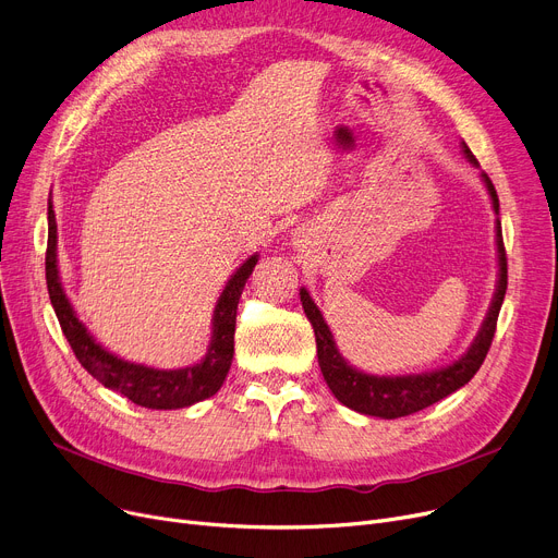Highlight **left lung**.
<instances>
[{"instance_id":"obj_1","label":"left lung","mask_w":558,"mask_h":558,"mask_svg":"<svg viewBox=\"0 0 558 558\" xmlns=\"http://www.w3.org/2000/svg\"><path fill=\"white\" fill-rule=\"evenodd\" d=\"M463 156L473 167H480L477 158L465 144H463ZM482 181L493 201L495 215H500V201H497V192L484 171H482ZM495 242H497V264H500V274H497V287H495V294H493L484 324L475 341L471 343V348H468L457 362L429 373L368 375L353 368L337 350L335 337L326 324L324 314H320V310L312 301L310 291L305 287L301 289V303L316 337V355H318L320 373H324V379L328 383L330 391L341 404L353 409V412L375 416V418H400V416L421 412V409L448 398L450 393L471 383L486 360V353L497 328V314H500V307L507 294V251L502 242L500 219H495Z\"/></svg>"}]
</instances>
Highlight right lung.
<instances>
[{
    "instance_id": "1",
    "label": "right lung",
    "mask_w": 558,
    "mask_h": 558,
    "mask_svg": "<svg viewBox=\"0 0 558 558\" xmlns=\"http://www.w3.org/2000/svg\"><path fill=\"white\" fill-rule=\"evenodd\" d=\"M47 221H49V238H47L45 271H47L49 299L58 316V324H61V330L70 341L81 366L93 377H97L106 389L122 393L131 402L146 409H183L215 396L221 389L232 364L238 303L244 291V284L257 264V253L251 255L226 282L221 296L215 305L213 339L205 357L194 366L162 371V368H151L144 364H133L108 353V350L99 345L95 337L87 332V328L78 320L70 299L65 296L61 276H58V259H56L58 238H56V215H53L51 198L47 208Z\"/></svg>"
}]
</instances>
